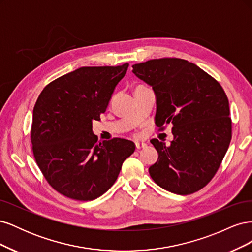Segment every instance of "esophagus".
I'll return each mask as SVG.
<instances>
[{
	"label": "esophagus",
	"mask_w": 252,
	"mask_h": 252,
	"mask_svg": "<svg viewBox=\"0 0 252 252\" xmlns=\"http://www.w3.org/2000/svg\"><path fill=\"white\" fill-rule=\"evenodd\" d=\"M144 147H146V143L143 142H135V148L136 149H142Z\"/></svg>",
	"instance_id": "obj_1"
}]
</instances>
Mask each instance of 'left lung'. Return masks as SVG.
<instances>
[{"instance_id": "1", "label": "left lung", "mask_w": 252, "mask_h": 252, "mask_svg": "<svg viewBox=\"0 0 252 252\" xmlns=\"http://www.w3.org/2000/svg\"><path fill=\"white\" fill-rule=\"evenodd\" d=\"M132 68L155 91L157 126L171 124L174 136L168 146L150 141L158 154L149 167L150 177L173 193L199 191L215 177L231 141L229 102L223 87L183 59L149 60Z\"/></svg>"}]
</instances>
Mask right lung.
<instances>
[{
    "label": "right lung",
    "mask_w": 252,
    "mask_h": 252,
    "mask_svg": "<svg viewBox=\"0 0 252 252\" xmlns=\"http://www.w3.org/2000/svg\"><path fill=\"white\" fill-rule=\"evenodd\" d=\"M128 63L81 67L45 87L35 102L32 144L48 184L69 199L91 201L117 181L122 164L135 149L128 140L97 142L93 121H100Z\"/></svg>",
    "instance_id": "obj_1"
}]
</instances>
